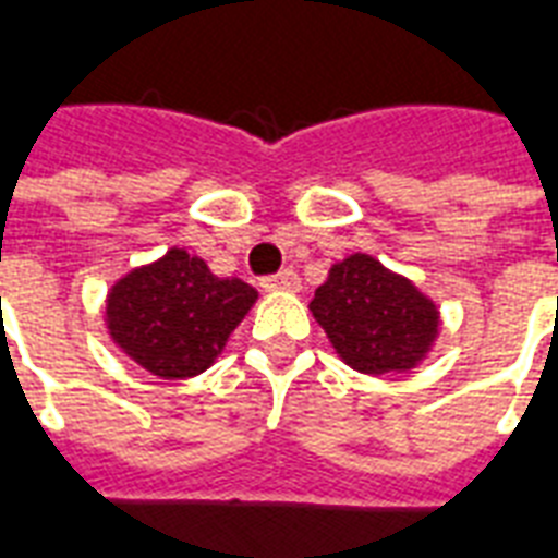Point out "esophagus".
I'll use <instances>...</instances> for the list:
<instances>
[{"label": "esophagus", "mask_w": 558, "mask_h": 558, "mask_svg": "<svg viewBox=\"0 0 558 558\" xmlns=\"http://www.w3.org/2000/svg\"><path fill=\"white\" fill-rule=\"evenodd\" d=\"M262 288L265 291H300V276L293 270H282V274L262 279Z\"/></svg>", "instance_id": "obj_1"}]
</instances>
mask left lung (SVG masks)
Returning <instances> with one entry per match:
<instances>
[{
  "label": "left lung",
  "instance_id": "left-lung-1",
  "mask_svg": "<svg viewBox=\"0 0 558 558\" xmlns=\"http://www.w3.org/2000/svg\"><path fill=\"white\" fill-rule=\"evenodd\" d=\"M308 308L340 361L364 375L416 369L442 326L427 293L366 253L328 267Z\"/></svg>",
  "mask_w": 558,
  "mask_h": 558
}]
</instances>
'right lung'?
<instances>
[{
	"label": "right lung",
	"mask_w": 558,
	"mask_h": 558,
	"mask_svg": "<svg viewBox=\"0 0 558 558\" xmlns=\"http://www.w3.org/2000/svg\"><path fill=\"white\" fill-rule=\"evenodd\" d=\"M256 288L215 276L201 256L171 247L128 270L104 300V326L119 352L162 381L206 373L247 317Z\"/></svg>",
	"instance_id": "add662e5"
}]
</instances>
